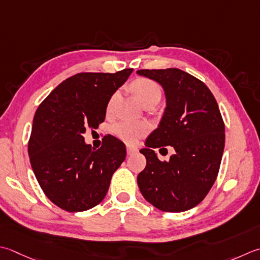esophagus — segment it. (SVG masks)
Here are the masks:
<instances>
[{"label": "esophagus", "mask_w": 260, "mask_h": 260, "mask_svg": "<svg viewBox=\"0 0 260 260\" xmlns=\"http://www.w3.org/2000/svg\"><path fill=\"white\" fill-rule=\"evenodd\" d=\"M137 151H139V150H137L136 147H133V146H127V154H128V155H132V154L136 153Z\"/></svg>", "instance_id": "esophagus-1"}]
</instances>
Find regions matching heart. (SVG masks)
Returning <instances> with one entry per match:
<instances>
[{"label":"heart","instance_id":"heart-1","mask_svg":"<svg viewBox=\"0 0 260 260\" xmlns=\"http://www.w3.org/2000/svg\"><path fill=\"white\" fill-rule=\"evenodd\" d=\"M131 88L143 106L147 104L155 105L157 101L161 99L162 92L160 86L157 85L156 82L150 79H136L134 82L132 83ZM117 98H118V93L117 92H115L110 96L106 107L107 113H111V111H113ZM149 129L150 126L144 123V121L133 123V121L121 120L111 126V132H113V134L116 137H118L119 140L124 141L128 144L136 143L141 137H143L144 135L147 134Z\"/></svg>","mask_w":260,"mask_h":260}]
</instances>
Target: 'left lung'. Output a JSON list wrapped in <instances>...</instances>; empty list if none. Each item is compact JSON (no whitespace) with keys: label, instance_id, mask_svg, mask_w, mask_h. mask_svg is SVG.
Segmentation results:
<instances>
[{"label":"left lung","instance_id":"left-lung-1","mask_svg":"<svg viewBox=\"0 0 260 260\" xmlns=\"http://www.w3.org/2000/svg\"><path fill=\"white\" fill-rule=\"evenodd\" d=\"M164 86L167 107L159 127L140 152L145 169L137 176L142 195L164 212H184L204 200L214 185L224 150L225 126L204 82L179 69L139 70ZM171 145L176 153L160 161L153 150Z\"/></svg>","mask_w":260,"mask_h":260}]
</instances>
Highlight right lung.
Masks as SVG:
<instances>
[{
  "instance_id": "add662e5",
  "label": "right lung",
  "mask_w": 260,
  "mask_h": 260,
  "mask_svg": "<svg viewBox=\"0 0 260 260\" xmlns=\"http://www.w3.org/2000/svg\"><path fill=\"white\" fill-rule=\"evenodd\" d=\"M133 69L116 73H78L50 92L34 117L28 153L45 195L68 212H82L104 200L126 146L106 135L101 147L85 144L86 128H98L107 103Z\"/></svg>"
}]
</instances>
